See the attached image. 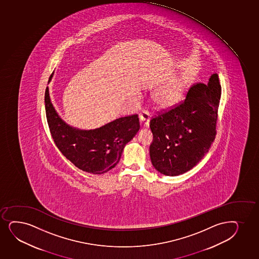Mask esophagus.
<instances>
[{
	"instance_id": "1",
	"label": "esophagus",
	"mask_w": 259,
	"mask_h": 259,
	"mask_svg": "<svg viewBox=\"0 0 259 259\" xmlns=\"http://www.w3.org/2000/svg\"><path fill=\"white\" fill-rule=\"evenodd\" d=\"M140 116L141 124L143 125V127H149V122H150V114L148 111H143L142 113L139 115Z\"/></svg>"
}]
</instances>
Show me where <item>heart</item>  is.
Segmentation results:
<instances>
[{"mask_svg":"<svg viewBox=\"0 0 259 259\" xmlns=\"http://www.w3.org/2000/svg\"><path fill=\"white\" fill-rule=\"evenodd\" d=\"M187 82L184 79L172 82L154 94V101L161 109H170L178 104L184 96Z\"/></svg>","mask_w":259,"mask_h":259,"instance_id":"obj_1","label":"heart"}]
</instances>
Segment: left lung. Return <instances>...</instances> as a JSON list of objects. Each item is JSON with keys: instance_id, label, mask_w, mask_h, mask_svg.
I'll use <instances>...</instances> for the list:
<instances>
[{"instance_id": "8db88e82", "label": "left lung", "mask_w": 259, "mask_h": 259, "mask_svg": "<svg viewBox=\"0 0 259 259\" xmlns=\"http://www.w3.org/2000/svg\"><path fill=\"white\" fill-rule=\"evenodd\" d=\"M221 85L217 73L194 84L184 101L151 119L153 166L167 176L192 169L208 152L216 136Z\"/></svg>"}]
</instances>
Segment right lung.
I'll return each instance as SVG.
<instances>
[{
    "label": "right lung",
    "mask_w": 259,
    "mask_h": 259,
    "mask_svg": "<svg viewBox=\"0 0 259 259\" xmlns=\"http://www.w3.org/2000/svg\"><path fill=\"white\" fill-rule=\"evenodd\" d=\"M45 106L48 126L57 148L79 169L93 175H102L115 167L125 145L140 128L137 115L120 117L95 130L71 127L57 113L48 87Z\"/></svg>",
    "instance_id": "add662e5"
}]
</instances>
